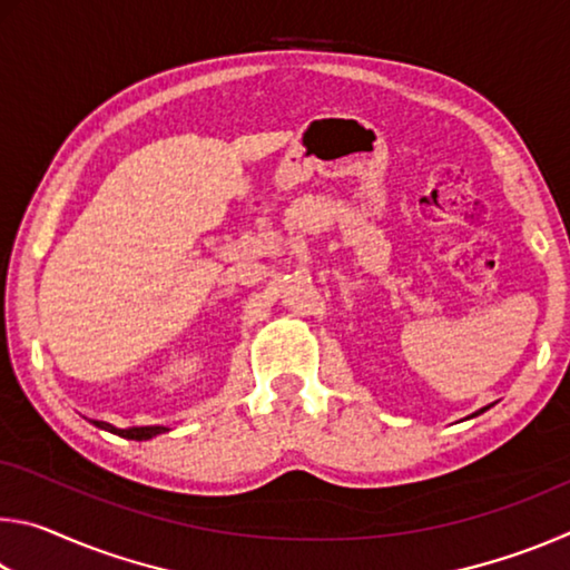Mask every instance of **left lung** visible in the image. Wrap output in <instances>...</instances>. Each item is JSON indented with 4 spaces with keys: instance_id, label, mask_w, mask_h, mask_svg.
<instances>
[{
    "instance_id": "8db88e82",
    "label": "left lung",
    "mask_w": 570,
    "mask_h": 570,
    "mask_svg": "<svg viewBox=\"0 0 570 570\" xmlns=\"http://www.w3.org/2000/svg\"><path fill=\"white\" fill-rule=\"evenodd\" d=\"M485 410H490V404H488V407H482V410H478L475 414H480V412H485ZM475 414H470V417H475Z\"/></svg>"
}]
</instances>
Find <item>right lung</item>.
<instances>
[{
    "mask_svg": "<svg viewBox=\"0 0 570 570\" xmlns=\"http://www.w3.org/2000/svg\"><path fill=\"white\" fill-rule=\"evenodd\" d=\"M95 428H100L105 432H112V435L125 438V440H150V438H158L163 432H168L170 428L166 424H148V428H115L110 422H102V420H90Z\"/></svg>",
    "mask_w": 570,
    "mask_h": 570,
    "instance_id": "1",
    "label": "right lung"
}]
</instances>
